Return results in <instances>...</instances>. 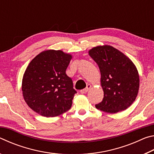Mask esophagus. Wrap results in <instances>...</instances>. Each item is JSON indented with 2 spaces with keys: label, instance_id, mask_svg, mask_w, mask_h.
Returning a JSON list of instances; mask_svg holds the SVG:
<instances>
[{
  "label": "esophagus",
  "instance_id": "esophagus-1",
  "mask_svg": "<svg viewBox=\"0 0 154 154\" xmlns=\"http://www.w3.org/2000/svg\"><path fill=\"white\" fill-rule=\"evenodd\" d=\"M91 87H92V85H90V84H88L87 85V87L85 88V89H83L82 90H80V93L81 94H85L86 92H88V91L90 89Z\"/></svg>",
  "mask_w": 154,
  "mask_h": 154
}]
</instances>
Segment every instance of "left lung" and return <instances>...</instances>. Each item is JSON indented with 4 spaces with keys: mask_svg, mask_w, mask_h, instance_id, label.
<instances>
[{
    "mask_svg": "<svg viewBox=\"0 0 154 154\" xmlns=\"http://www.w3.org/2000/svg\"><path fill=\"white\" fill-rule=\"evenodd\" d=\"M89 55L100 69L104 92L102 102L95 105L96 109L116 113L128 108L136 99L139 89V75L133 62L110 45L93 48Z\"/></svg>",
    "mask_w": 154,
    "mask_h": 154,
    "instance_id": "left-lung-1",
    "label": "left lung"
}]
</instances>
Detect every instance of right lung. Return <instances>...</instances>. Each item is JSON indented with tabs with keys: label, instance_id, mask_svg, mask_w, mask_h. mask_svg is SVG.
<instances>
[{
	"label": "right lung",
	"instance_id": "add662e5",
	"mask_svg": "<svg viewBox=\"0 0 154 154\" xmlns=\"http://www.w3.org/2000/svg\"><path fill=\"white\" fill-rule=\"evenodd\" d=\"M72 58L61 50L38 54L28 64L22 79L25 102L41 116L56 117L71 109L77 93L66 70Z\"/></svg>",
	"mask_w": 154,
	"mask_h": 154
}]
</instances>
